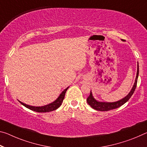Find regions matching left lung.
<instances>
[{
  "mask_svg": "<svg viewBox=\"0 0 147 147\" xmlns=\"http://www.w3.org/2000/svg\"><path fill=\"white\" fill-rule=\"evenodd\" d=\"M139 76V64L137 63V76L136 78V81H135V83L133 86L132 89L130 91V92L124 98L119 100V101H116V102H113V103H108V102H100L97 101L96 99L93 97L92 91L90 92V94L88 97L87 98V103H88L90 107L93 108L95 110L99 111H108L110 110H113V109H117L118 107H121L123 105L124 103H126V102L130 99V97H131V95L134 94L135 92V90H136V86H137V78H138Z\"/></svg>",
  "mask_w": 147,
  "mask_h": 147,
  "instance_id": "1",
  "label": "left lung"
}]
</instances>
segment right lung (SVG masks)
Returning a JSON list of instances; mask_svg holds the SVG:
<instances>
[{
  "label": "right lung",
  "instance_id": "obj_1",
  "mask_svg": "<svg viewBox=\"0 0 147 147\" xmlns=\"http://www.w3.org/2000/svg\"><path fill=\"white\" fill-rule=\"evenodd\" d=\"M68 88H69V87L67 88L65 90L63 91V92H61V94L59 95V96L58 97V98L55 100V101H53L52 103L47 105H44L42 107H34V106L28 105L23 103H22V102H21L20 101H19L21 104H22L23 106L27 107V109H30V110H32L33 111L38 112V113H46V112L53 111L56 110L57 109H58L60 106H61V103H63V99H64L65 93H66L67 90Z\"/></svg>",
  "mask_w": 147,
  "mask_h": 147
}]
</instances>
